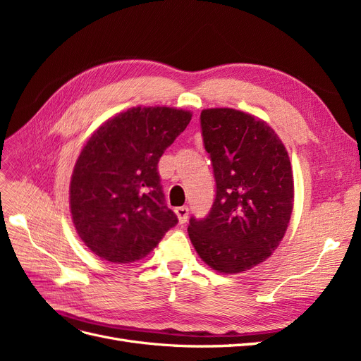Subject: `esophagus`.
<instances>
[{
    "instance_id": "1",
    "label": "esophagus",
    "mask_w": 361,
    "mask_h": 361,
    "mask_svg": "<svg viewBox=\"0 0 361 361\" xmlns=\"http://www.w3.org/2000/svg\"><path fill=\"white\" fill-rule=\"evenodd\" d=\"M176 215H178V220H179V223L180 224H183V223H187V220H188V207L187 206H180V207H176Z\"/></svg>"
}]
</instances>
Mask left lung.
<instances>
[{
    "label": "left lung",
    "instance_id": "left-lung-1",
    "mask_svg": "<svg viewBox=\"0 0 361 361\" xmlns=\"http://www.w3.org/2000/svg\"><path fill=\"white\" fill-rule=\"evenodd\" d=\"M215 176V200L188 235L206 265L238 274L268 259L286 233L293 207L288 150L272 128L233 108L200 114Z\"/></svg>",
    "mask_w": 361,
    "mask_h": 361
}]
</instances>
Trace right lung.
<instances>
[{
  "label": "right lung",
  "mask_w": 361,
  "mask_h": 361,
  "mask_svg": "<svg viewBox=\"0 0 361 361\" xmlns=\"http://www.w3.org/2000/svg\"><path fill=\"white\" fill-rule=\"evenodd\" d=\"M192 114L134 106L94 130L71 179L72 221L96 256L129 264L147 256L178 216L164 199L158 162Z\"/></svg>",
  "instance_id": "add662e5"
}]
</instances>
